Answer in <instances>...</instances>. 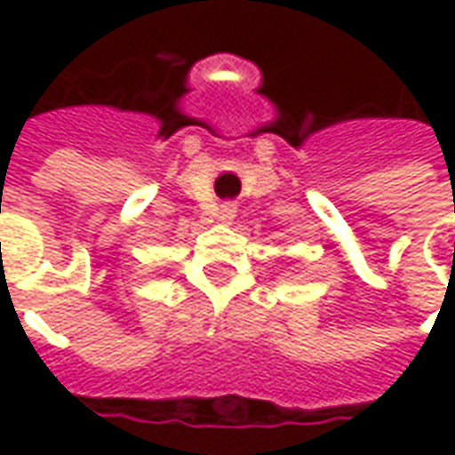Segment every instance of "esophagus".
Here are the masks:
<instances>
[{
    "label": "esophagus",
    "instance_id": "1",
    "mask_svg": "<svg viewBox=\"0 0 455 455\" xmlns=\"http://www.w3.org/2000/svg\"><path fill=\"white\" fill-rule=\"evenodd\" d=\"M234 212H236V207H234L231 202L221 204V214H224V219H234Z\"/></svg>",
    "mask_w": 455,
    "mask_h": 455
}]
</instances>
